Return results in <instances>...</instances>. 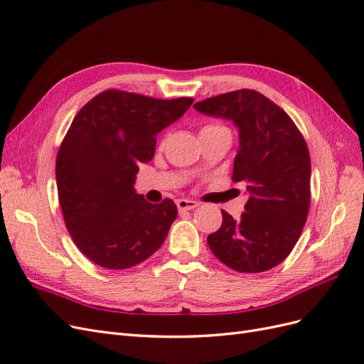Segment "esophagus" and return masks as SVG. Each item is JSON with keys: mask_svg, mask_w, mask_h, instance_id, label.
<instances>
[{"mask_svg": "<svg viewBox=\"0 0 364 364\" xmlns=\"http://www.w3.org/2000/svg\"><path fill=\"white\" fill-rule=\"evenodd\" d=\"M176 205H178L179 211H190V209H194L199 206V202L190 200V199H179L178 202H176Z\"/></svg>", "mask_w": 364, "mask_h": 364, "instance_id": "34e87169", "label": "esophagus"}]
</instances>
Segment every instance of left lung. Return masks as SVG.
<instances>
[{"instance_id": "8db88e82", "label": "left lung", "mask_w": 364, "mask_h": 364, "mask_svg": "<svg viewBox=\"0 0 364 364\" xmlns=\"http://www.w3.org/2000/svg\"><path fill=\"white\" fill-rule=\"evenodd\" d=\"M194 109L238 129L232 181L243 183L247 194L246 213L235 220L222 211L223 223L208 235V246L232 270H270L293 250L310 209L311 161L305 139L285 111L252 90L206 98Z\"/></svg>"}]
</instances>
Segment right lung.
<instances>
[{
	"mask_svg": "<svg viewBox=\"0 0 364 364\" xmlns=\"http://www.w3.org/2000/svg\"><path fill=\"white\" fill-rule=\"evenodd\" d=\"M193 102L109 90L74 117L56 159L59 203L75 246L98 266L134 267L167 238L178 208L135 191L138 165L151 161L156 135Z\"/></svg>",
	"mask_w": 364,
	"mask_h": 364,
	"instance_id": "obj_1",
	"label": "right lung"
}]
</instances>
